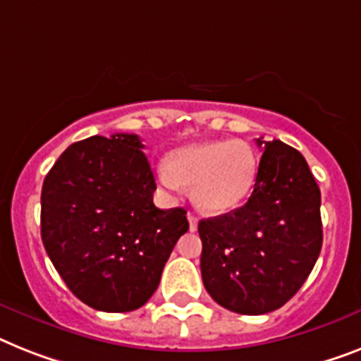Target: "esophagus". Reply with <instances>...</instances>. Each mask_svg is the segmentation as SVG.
<instances>
[{
  "instance_id": "34e87169",
  "label": "esophagus",
  "mask_w": 361,
  "mask_h": 361,
  "mask_svg": "<svg viewBox=\"0 0 361 361\" xmlns=\"http://www.w3.org/2000/svg\"><path fill=\"white\" fill-rule=\"evenodd\" d=\"M188 221H190V231H197V223H199V217L195 214H188Z\"/></svg>"
}]
</instances>
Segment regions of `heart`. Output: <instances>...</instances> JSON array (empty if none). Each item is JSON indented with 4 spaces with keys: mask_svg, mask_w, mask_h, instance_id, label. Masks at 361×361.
Masks as SVG:
<instances>
[{
    "mask_svg": "<svg viewBox=\"0 0 361 361\" xmlns=\"http://www.w3.org/2000/svg\"><path fill=\"white\" fill-rule=\"evenodd\" d=\"M258 159L247 142L212 140L175 149L159 168L160 183L178 192L193 186V201L208 214H228L251 195Z\"/></svg>",
    "mask_w": 361,
    "mask_h": 361,
    "instance_id": "obj_1",
    "label": "heart"
}]
</instances>
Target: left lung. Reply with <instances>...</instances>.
<instances>
[{"instance_id":"obj_1","label":"left lung","mask_w":361,"mask_h":361,"mask_svg":"<svg viewBox=\"0 0 361 361\" xmlns=\"http://www.w3.org/2000/svg\"><path fill=\"white\" fill-rule=\"evenodd\" d=\"M256 144L264 154L249 201L199 221L202 284L217 305L243 315L284 306L323 245L321 192L305 157L281 140Z\"/></svg>"}]
</instances>
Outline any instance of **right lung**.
<instances>
[{
    "label": "right lung",
    "mask_w": 361,
    "mask_h": 361,
    "mask_svg": "<svg viewBox=\"0 0 361 361\" xmlns=\"http://www.w3.org/2000/svg\"><path fill=\"white\" fill-rule=\"evenodd\" d=\"M153 171L136 134L92 136L59 157L42 186V241L85 305L133 312L160 284L190 228L184 208L154 207Z\"/></svg>",
    "instance_id": "1"
}]
</instances>
